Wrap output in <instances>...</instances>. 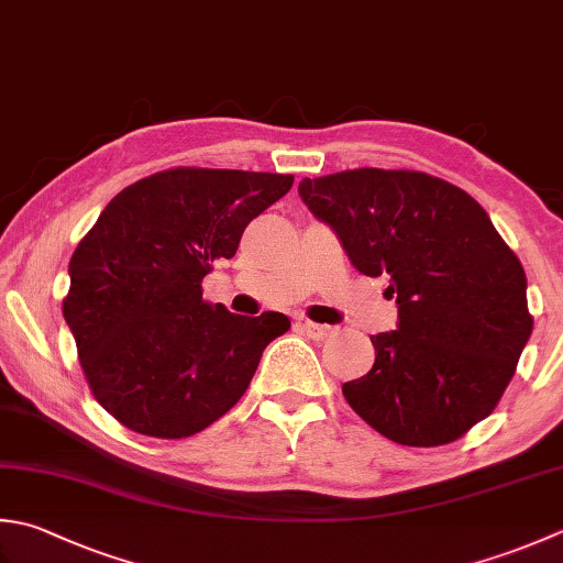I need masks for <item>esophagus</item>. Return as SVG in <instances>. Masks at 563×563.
<instances>
[{"mask_svg": "<svg viewBox=\"0 0 563 563\" xmlns=\"http://www.w3.org/2000/svg\"><path fill=\"white\" fill-rule=\"evenodd\" d=\"M302 329L307 334H310L312 339H317V341H324L327 336H332L334 334V327H329V324H317V322H310V319H305L302 322Z\"/></svg>", "mask_w": 563, "mask_h": 563, "instance_id": "1", "label": "esophagus"}]
</instances>
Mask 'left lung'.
<instances>
[{
    "mask_svg": "<svg viewBox=\"0 0 563 563\" xmlns=\"http://www.w3.org/2000/svg\"><path fill=\"white\" fill-rule=\"evenodd\" d=\"M358 273L390 280L398 327L344 398L405 446L466 434L503 398L527 339V278L468 192L415 170L358 168L297 187Z\"/></svg>",
    "mask_w": 563,
    "mask_h": 563,
    "instance_id": "8db88e82",
    "label": "left lung"
}]
</instances>
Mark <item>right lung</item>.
I'll return each mask as SVG.
<instances>
[{
	"label": "right lung",
	"instance_id": "1",
	"mask_svg": "<svg viewBox=\"0 0 563 563\" xmlns=\"http://www.w3.org/2000/svg\"><path fill=\"white\" fill-rule=\"evenodd\" d=\"M292 175L175 168L104 207L77 244L63 317L97 402L139 434L202 432L246 393L280 312L231 314L202 300V278L231 258L251 219Z\"/></svg>",
	"mask_w": 563,
	"mask_h": 563
}]
</instances>
